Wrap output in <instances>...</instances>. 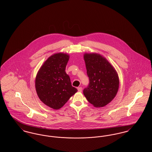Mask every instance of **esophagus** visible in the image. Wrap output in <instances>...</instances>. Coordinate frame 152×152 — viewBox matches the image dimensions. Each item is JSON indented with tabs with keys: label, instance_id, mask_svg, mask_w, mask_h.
Wrapping results in <instances>:
<instances>
[{
	"label": "esophagus",
	"instance_id": "obj_1",
	"mask_svg": "<svg viewBox=\"0 0 152 152\" xmlns=\"http://www.w3.org/2000/svg\"><path fill=\"white\" fill-rule=\"evenodd\" d=\"M82 89H82L81 87H78V88H77V90H78V91H79V92H81L82 91Z\"/></svg>",
	"mask_w": 152,
	"mask_h": 152
}]
</instances>
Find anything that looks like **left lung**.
Listing matches in <instances>:
<instances>
[{"instance_id":"1","label":"left lung","mask_w":152,"mask_h":152,"mask_svg":"<svg viewBox=\"0 0 152 152\" xmlns=\"http://www.w3.org/2000/svg\"><path fill=\"white\" fill-rule=\"evenodd\" d=\"M84 59L89 84L84 89L83 94L94 107H103L112 101L117 93L118 74L108 61L100 54L86 53Z\"/></svg>"}]
</instances>
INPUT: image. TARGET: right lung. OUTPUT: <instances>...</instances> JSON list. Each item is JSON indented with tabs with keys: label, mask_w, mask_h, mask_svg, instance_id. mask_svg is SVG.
<instances>
[{
	"label": "right lung",
	"mask_w": 152,
	"mask_h": 152,
	"mask_svg": "<svg viewBox=\"0 0 152 152\" xmlns=\"http://www.w3.org/2000/svg\"><path fill=\"white\" fill-rule=\"evenodd\" d=\"M69 58L66 53L53 54L44 63L36 75L35 88L39 98L53 109L61 108L77 91L65 72Z\"/></svg>",
	"instance_id": "1"
}]
</instances>
